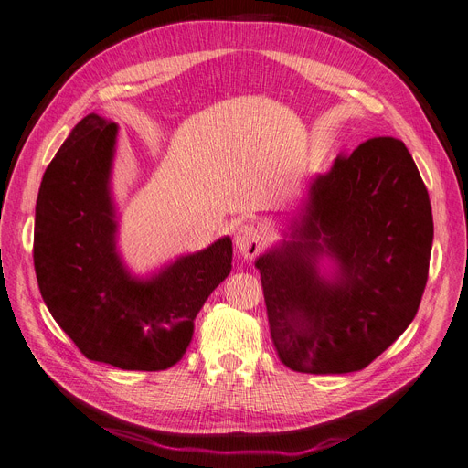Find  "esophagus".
Masks as SVG:
<instances>
[{
	"mask_svg": "<svg viewBox=\"0 0 468 468\" xmlns=\"http://www.w3.org/2000/svg\"><path fill=\"white\" fill-rule=\"evenodd\" d=\"M263 245H266V233L261 231V228L254 226V223H242V226L237 228L235 247L245 258L252 260L254 256H258Z\"/></svg>",
	"mask_w": 468,
	"mask_h": 468,
	"instance_id": "esophagus-1",
	"label": "esophagus"
}]
</instances>
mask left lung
Masks as SVG:
<instances>
[{"label":"left lung","mask_w":468,"mask_h":468,"mask_svg":"<svg viewBox=\"0 0 468 468\" xmlns=\"http://www.w3.org/2000/svg\"><path fill=\"white\" fill-rule=\"evenodd\" d=\"M292 240L256 260L273 346L289 369L361 371L410 327L429 279V191L399 139L375 137L317 176ZM321 255L337 270L318 273Z\"/></svg>","instance_id":"1"}]
</instances>
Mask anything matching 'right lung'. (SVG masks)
Listing matches in <instances>:
<instances>
[{"mask_svg":"<svg viewBox=\"0 0 468 468\" xmlns=\"http://www.w3.org/2000/svg\"><path fill=\"white\" fill-rule=\"evenodd\" d=\"M118 126L88 114L48 166L36 202L34 268L53 319L88 359L165 371L184 357L195 317L231 273V239L177 258L149 279L116 252L111 170Z\"/></svg>","mask_w":468,"mask_h":468,"instance_id":"obj_1","label":"right lung"}]
</instances>
